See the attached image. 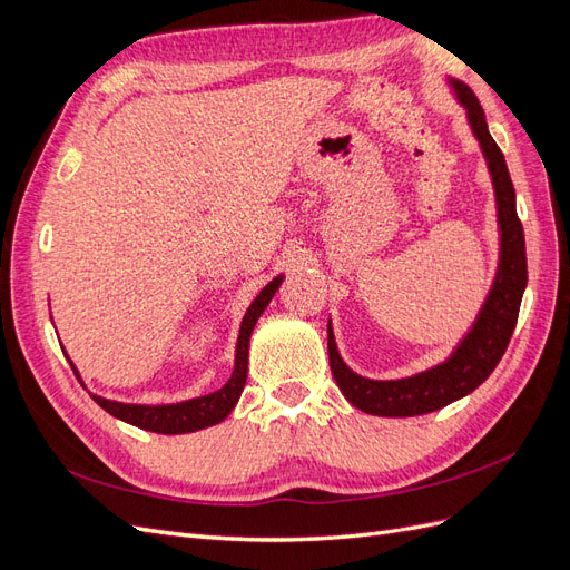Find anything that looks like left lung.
<instances>
[{
    "label": "left lung",
    "mask_w": 570,
    "mask_h": 570,
    "mask_svg": "<svg viewBox=\"0 0 570 570\" xmlns=\"http://www.w3.org/2000/svg\"><path fill=\"white\" fill-rule=\"evenodd\" d=\"M450 82L459 101L465 107V116H469V124L473 128V135L478 137L482 154H485L492 176L497 197V223L499 235H502L499 237L502 239L499 243V266L490 295L485 304H482L471 333L461 340L454 354L444 364L428 368L419 375L402 377V381H368V377L356 375L342 361L333 327L327 323V356H331V371L335 383L342 394L347 396L350 404L371 413V416H421V413L438 411L461 400V396L471 394L478 385L485 383L509 347L528 285L525 237L521 218L515 214V189L509 176L504 154L492 140L485 111H482L473 90L465 82Z\"/></svg>",
    "instance_id": "8db88e82"
}]
</instances>
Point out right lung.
<instances>
[{
	"label": "right lung",
	"mask_w": 570,
	"mask_h": 570,
	"mask_svg": "<svg viewBox=\"0 0 570 570\" xmlns=\"http://www.w3.org/2000/svg\"><path fill=\"white\" fill-rule=\"evenodd\" d=\"M283 275L273 278L262 292H258L256 299L249 304L247 314L243 318V325H239V337H237V350H235V368L233 375L228 377V383L220 390L197 396V400H187L180 404H161V406H145V404H120L105 400V396L92 394V400L111 413L114 419L126 421L130 425H137L142 430H149V433H159V435H183V433H195V430L209 428L220 423L223 419H228V413L235 409L239 394L245 390L247 383V364H249V337L258 316L264 314V308L273 299L275 289L281 287ZM73 373L78 375L76 366L71 364Z\"/></svg>",
	"instance_id": "add662e5"
}]
</instances>
